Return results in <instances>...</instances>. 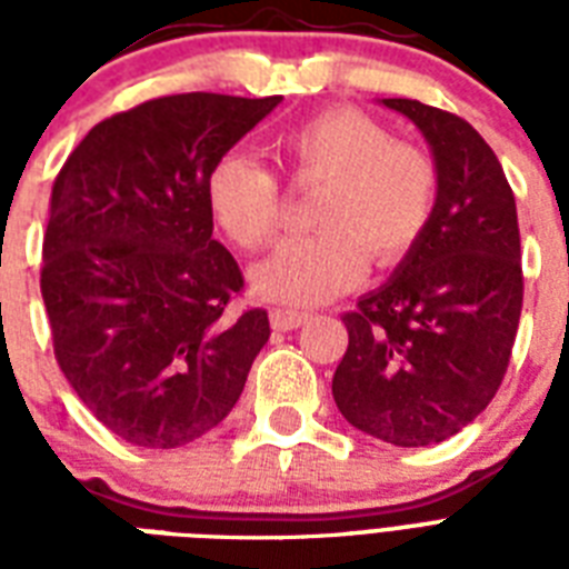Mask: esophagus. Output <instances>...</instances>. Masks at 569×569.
<instances>
[{
  "instance_id": "34e87169",
  "label": "esophagus",
  "mask_w": 569,
  "mask_h": 569,
  "mask_svg": "<svg viewBox=\"0 0 569 569\" xmlns=\"http://www.w3.org/2000/svg\"><path fill=\"white\" fill-rule=\"evenodd\" d=\"M310 319V312H298V310H271V325L277 330H295L301 328L303 321Z\"/></svg>"
}]
</instances>
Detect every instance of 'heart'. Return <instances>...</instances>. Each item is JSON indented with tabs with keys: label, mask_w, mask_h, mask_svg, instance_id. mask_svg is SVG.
Segmentation results:
<instances>
[{
	"label": "heart",
	"mask_w": 569,
	"mask_h": 569,
	"mask_svg": "<svg viewBox=\"0 0 569 569\" xmlns=\"http://www.w3.org/2000/svg\"><path fill=\"white\" fill-rule=\"evenodd\" d=\"M280 162L301 180H321L312 221L321 230L295 236L253 268V289L277 303L310 307L337 298L363 277L366 253L398 262L422 239L437 209L440 177L425 150L392 141L378 120L357 109H328L277 138ZM206 203L239 248L257 250L280 223L274 173L250 156L230 153L206 180Z\"/></svg>",
	"instance_id": "heart-1"
}]
</instances>
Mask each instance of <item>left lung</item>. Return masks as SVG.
<instances>
[{"label": "left lung", "instance_id": "left-lung-1", "mask_svg": "<svg viewBox=\"0 0 569 569\" xmlns=\"http://www.w3.org/2000/svg\"><path fill=\"white\" fill-rule=\"evenodd\" d=\"M380 102L422 132L440 194L422 239L342 319L333 401L363 433L419 449L467 428L502 383L522 310L520 227L502 164L467 120Z\"/></svg>", "mask_w": 569, "mask_h": 569}]
</instances>
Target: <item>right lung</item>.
Listing matches in <instances>:
<instances>
[{"label": "right lung", "mask_w": 569, "mask_h": 569, "mask_svg": "<svg viewBox=\"0 0 569 569\" xmlns=\"http://www.w3.org/2000/svg\"><path fill=\"white\" fill-rule=\"evenodd\" d=\"M280 100L141 102L97 123L56 177L40 271L56 360L132 446L212 431L271 337L266 310H232L244 280L212 239L206 180Z\"/></svg>", "instance_id": "1"}]
</instances>
